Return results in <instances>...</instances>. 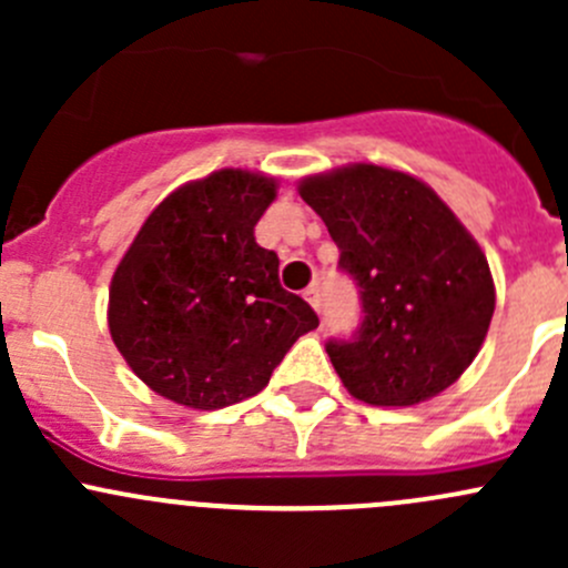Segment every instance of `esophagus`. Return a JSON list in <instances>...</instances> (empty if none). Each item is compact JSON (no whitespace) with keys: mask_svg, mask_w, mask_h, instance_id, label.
<instances>
[{"mask_svg":"<svg viewBox=\"0 0 568 568\" xmlns=\"http://www.w3.org/2000/svg\"><path fill=\"white\" fill-rule=\"evenodd\" d=\"M302 296H305V300L311 302V307H313V311L318 313V307H321V294H318V285H311V288H307L305 294H302Z\"/></svg>","mask_w":568,"mask_h":568,"instance_id":"1","label":"esophagus"}]
</instances>
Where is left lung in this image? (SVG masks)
I'll list each match as a JSON object with an SVG mask.
<instances>
[{
    "label": "left lung",
    "mask_w": 568,
    "mask_h": 568,
    "mask_svg": "<svg viewBox=\"0 0 568 568\" xmlns=\"http://www.w3.org/2000/svg\"><path fill=\"white\" fill-rule=\"evenodd\" d=\"M300 194L357 283L363 324L326 354L354 398L412 406L454 385L495 313L489 263L420 178L379 164L311 175Z\"/></svg>",
    "instance_id": "left-lung-1"
}]
</instances>
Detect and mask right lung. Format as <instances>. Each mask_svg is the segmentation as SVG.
Returning a JSON list of instances; mask_svg holds the SVG:
<instances>
[{
	"label": "right lung",
	"mask_w": 568,
	"mask_h": 568,
	"mask_svg": "<svg viewBox=\"0 0 568 568\" xmlns=\"http://www.w3.org/2000/svg\"><path fill=\"white\" fill-rule=\"evenodd\" d=\"M277 181L216 170L183 183L140 227L109 285V332L153 393L222 409L261 393L318 316L280 285V257L255 242Z\"/></svg>",
	"instance_id": "1"
}]
</instances>
